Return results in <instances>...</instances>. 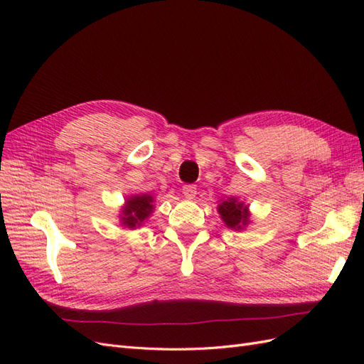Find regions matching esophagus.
<instances>
[{"mask_svg": "<svg viewBox=\"0 0 364 364\" xmlns=\"http://www.w3.org/2000/svg\"><path fill=\"white\" fill-rule=\"evenodd\" d=\"M182 193H183V196L186 197V199H194L196 194H197L196 185H193V183H190V185H185L183 188H182Z\"/></svg>", "mask_w": 364, "mask_h": 364, "instance_id": "34e87169", "label": "esophagus"}]
</instances>
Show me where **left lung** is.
Segmentation results:
<instances>
[{
	"label": "left lung",
	"mask_w": 364,
	"mask_h": 364,
	"mask_svg": "<svg viewBox=\"0 0 364 364\" xmlns=\"http://www.w3.org/2000/svg\"><path fill=\"white\" fill-rule=\"evenodd\" d=\"M217 213L220 218L225 223V226L230 230H245L247 225L252 223L249 205L238 200L237 197H226V199H220L217 206Z\"/></svg>",
	"instance_id": "1"
}]
</instances>
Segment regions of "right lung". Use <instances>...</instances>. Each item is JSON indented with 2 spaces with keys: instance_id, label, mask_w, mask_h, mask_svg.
<instances>
[{
  "instance_id": "add662e5",
  "label": "right lung",
  "mask_w": 364,
  "mask_h": 364,
  "mask_svg": "<svg viewBox=\"0 0 364 364\" xmlns=\"http://www.w3.org/2000/svg\"><path fill=\"white\" fill-rule=\"evenodd\" d=\"M156 199L153 194H134L129 196L119 211V223L123 228L136 229L144 225L155 211Z\"/></svg>"
}]
</instances>
